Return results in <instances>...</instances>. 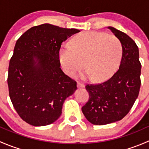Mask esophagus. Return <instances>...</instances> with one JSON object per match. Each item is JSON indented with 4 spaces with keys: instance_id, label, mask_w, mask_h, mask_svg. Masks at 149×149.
<instances>
[{
    "instance_id": "obj_1",
    "label": "esophagus",
    "mask_w": 149,
    "mask_h": 149,
    "mask_svg": "<svg viewBox=\"0 0 149 149\" xmlns=\"http://www.w3.org/2000/svg\"><path fill=\"white\" fill-rule=\"evenodd\" d=\"M85 86L84 84L81 83V82H78L77 83V87L78 88H83V87Z\"/></svg>"
}]
</instances>
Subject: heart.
<instances>
[{"label": "heart", "mask_w": 149, "mask_h": 149, "mask_svg": "<svg viewBox=\"0 0 149 149\" xmlns=\"http://www.w3.org/2000/svg\"><path fill=\"white\" fill-rule=\"evenodd\" d=\"M123 55V46L118 37L100 31H86L75 36L71 45L60 49L59 59L63 69L69 76L85 65L84 77L95 81L109 79L118 70Z\"/></svg>", "instance_id": "obj_1"}]
</instances>
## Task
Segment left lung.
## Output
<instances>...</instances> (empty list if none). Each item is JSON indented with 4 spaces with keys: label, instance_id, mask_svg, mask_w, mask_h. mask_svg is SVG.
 <instances>
[{
    "label": "left lung",
    "instance_id": "8db88e82",
    "mask_svg": "<svg viewBox=\"0 0 149 149\" xmlns=\"http://www.w3.org/2000/svg\"><path fill=\"white\" fill-rule=\"evenodd\" d=\"M108 29L123 46L120 65L109 80L86 86L89 99L81 109L87 120L99 125L123 119L138 98L141 84V64L136 42L125 33L112 26Z\"/></svg>",
    "mask_w": 149,
    "mask_h": 149
}]
</instances>
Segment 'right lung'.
<instances>
[{
	"label": "right lung",
	"mask_w": 149,
	"mask_h": 149,
	"mask_svg": "<svg viewBox=\"0 0 149 149\" xmlns=\"http://www.w3.org/2000/svg\"><path fill=\"white\" fill-rule=\"evenodd\" d=\"M80 31L49 24L33 26L16 41L8 67L10 99L20 118L33 126L56 121L76 82L61 68L62 43Z\"/></svg>",
	"instance_id": "right-lung-1"
}]
</instances>
